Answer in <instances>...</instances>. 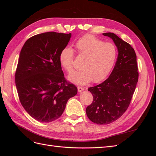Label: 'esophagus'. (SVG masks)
Wrapping results in <instances>:
<instances>
[{
    "mask_svg": "<svg viewBox=\"0 0 156 156\" xmlns=\"http://www.w3.org/2000/svg\"><path fill=\"white\" fill-rule=\"evenodd\" d=\"M77 90H78L79 92H81L84 90V88H83L81 87H77Z\"/></svg>",
    "mask_w": 156,
    "mask_h": 156,
    "instance_id": "obj_1",
    "label": "esophagus"
}]
</instances>
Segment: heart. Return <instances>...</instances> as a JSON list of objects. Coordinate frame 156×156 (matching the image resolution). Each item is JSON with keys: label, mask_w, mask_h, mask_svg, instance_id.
<instances>
[{"label": "heart", "mask_w": 156, "mask_h": 156, "mask_svg": "<svg viewBox=\"0 0 156 156\" xmlns=\"http://www.w3.org/2000/svg\"><path fill=\"white\" fill-rule=\"evenodd\" d=\"M79 56L84 58L83 69L69 76L71 81L78 84H88L93 81L100 83L111 73L115 64L117 49L111 42H104L96 36L87 34L79 38L75 44ZM60 62L68 73L73 71L74 52L70 48H64L59 56Z\"/></svg>", "instance_id": "heart-1"}]
</instances>
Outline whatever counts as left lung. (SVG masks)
<instances>
[{
	"label": "left lung",
	"instance_id": "1",
	"mask_svg": "<svg viewBox=\"0 0 156 156\" xmlns=\"http://www.w3.org/2000/svg\"><path fill=\"white\" fill-rule=\"evenodd\" d=\"M116 45L119 55L110 76L105 81L88 88L93 101L86 108L94 123L108 124L120 118L128 108L138 82L139 72L134 49L114 33H103Z\"/></svg>",
	"mask_w": 156,
	"mask_h": 156
}]
</instances>
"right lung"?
Instances as JSON below:
<instances>
[{"label": "right lung", "mask_w": 156, "mask_h": 156, "mask_svg": "<svg viewBox=\"0 0 156 156\" xmlns=\"http://www.w3.org/2000/svg\"><path fill=\"white\" fill-rule=\"evenodd\" d=\"M71 34L48 32L32 36L22 48L15 75L19 99L25 111L41 122L58 119L77 93L64 77L59 60Z\"/></svg>", "instance_id": "obj_1"}]
</instances>
